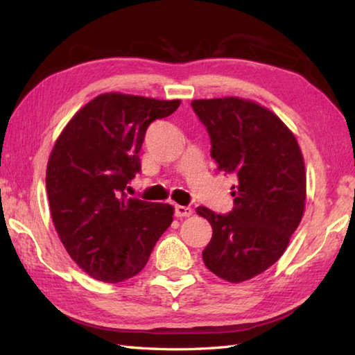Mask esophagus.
Wrapping results in <instances>:
<instances>
[{
    "mask_svg": "<svg viewBox=\"0 0 355 355\" xmlns=\"http://www.w3.org/2000/svg\"><path fill=\"white\" fill-rule=\"evenodd\" d=\"M193 214V210L187 206H175V216L177 218H187Z\"/></svg>",
    "mask_w": 355,
    "mask_h": 355,
    "instance_id": "34e87169",
    "label": "esophagus"
}]
</instances>
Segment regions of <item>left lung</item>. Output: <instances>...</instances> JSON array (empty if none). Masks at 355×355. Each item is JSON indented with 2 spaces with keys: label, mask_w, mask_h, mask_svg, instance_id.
Wrapping results in <instances>:
<instances>
[{
  "label": "left lung",
  "mask_w": 355,
  "mask_h": 355,
  "mask_svg": "<svg viewBox=\"0 0 355 355\" xmlns=\"http://www.w3.org/2000/svg\"><path fill=\"white\" fill-rule=\"evenodd\" d=\"M212 141L216 169L232 173L233 210L197 214L212 225L202 250L206 267L238 284L263 273L284 254L302 221L306 173L302 150L291 130L273 111L241 97L192 101Z\"/></svg>",
  "instance_id": "1"
}]
</instances>
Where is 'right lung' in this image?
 <instances>
[{"instance_id":"add662e5","label":"right lung","mask_w":355,"mask_h":355,"mask_svg":"<svg viewBox=\"0 0 355 355\" xmlns=\"http://www.w3.org/2000/svg\"><path fill=\"white\" fill-rule=\"evenodd\" d=\"M180 103L103 93L55 141L45 172L51 220L70 258L97 281L139 275L173 220V206L130 198L125 187L140 172L148 126Z\"/></svg>"}]
</instances>
